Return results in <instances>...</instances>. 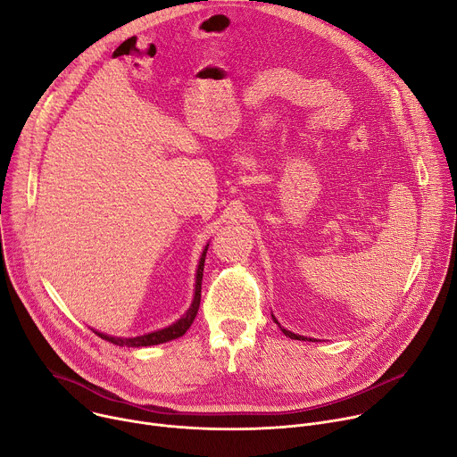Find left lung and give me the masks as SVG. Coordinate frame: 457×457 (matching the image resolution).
I'll use <instances>...</instances> for the list:
<instances>
[{
    "label": "left lung",
    "mask_w": 457,
    "mask_h": 457,
    "mask_svg": "<svg viewBox=\"0 0 457 457\" xmlns=\"http://www.w3.org/2000/svg\"><path fill=\"white\" fill-rule=\"evenodd\" d=\"M273 317V315H271ZM275 319V317H273ZM275 322H277V319H275ZM278 324V322H277ZM280 326V324H278ZM280 329H282V334L286 336V337H289V339H297V341H312V339H308V337H303V336H297V334H294V331H287V329H284L282 326H280Z\"/></svg>",
    "instance_id": "1"
}]
</instances>
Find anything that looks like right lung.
I'll return each mask as SVG.
<instances>
[{
    "label": "right lung",
    "mask_w": 457,
    "mask_h": 457,
    "mask_svg": "<svg viewBox=\"0 0 457 457\" xmlns=\"http://www.w3.org/2000/svg\"><path fill=\"white\" fill-rule=\"evenodd\" d=\"M210 245V244H207ZM207 245L204 247L202 252V257L198 261V270H196V282H195V297H193V303L189 306V310L171 326L168 328H162V329H156V331H151V334H145V336H140V337H129V339H123V337H111V336H105V334H100V331L93 329L95 334L116 346H128V348H140V346H153V345H162V343H168V341H173V339H179L182 337L186 331L189 329V326L193 324L195 317H196V312H198V306H200V289H202V275H204V261H205V252H207Z\"/></svg>",
    "instance_id": "obj_1"
}]
</instances>
